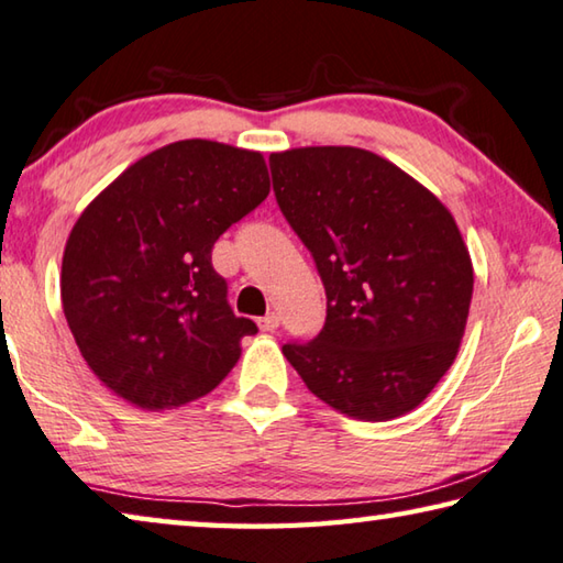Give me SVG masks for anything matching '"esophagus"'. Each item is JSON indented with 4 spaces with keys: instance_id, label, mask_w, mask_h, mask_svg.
<instances>
[{
    "instance_id": "esophagus-1",
    "label": "esophagus",
    "mask_w": 563,
    "mask_h": 563,
    "mask_svg": "<svg viewBox=\"0 0 563 563\" xmlns=\"http://www.w3.org/2000/svg\"><path fill=\"white\" fill-rule=\"evenodd\" d=\"M260 329H262V331H274V329H279V317H276L274 311H272V313H266V317H262V319H260Z\"/></svg>"
}]
</instances>
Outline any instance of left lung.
<instances>
[{
  "instance_id": "1",
  "label": "left lung",
  "mask_w": 563,
  "mask_h": 563,
  "mask_svg": "<svg viewBox=\"0 0 563 563\" xmlns=\"http://www.w3.org/2000/svg\"><path fill=\"white\" fill-rule=\"evenodd\" d=\"M274 195L327 289L317 339L284 356L313 396L358 420L416 410L465 336L472 260L455 217L386 157L351 145L269 155Z\"/></svg>"
}]
</instances>
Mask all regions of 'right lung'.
I'll list each match as a JSON object with an SVG mask.
<instances>
[{
	"label": "right lung",
	"mask_w": 563,
	"mask_h": 563,
	"mask_svg": "<svg viewBox=\"0 0 563 563\" xmlns=\"http://www.w3.org/2000/svg\"><path fill=\"white\" fill-rule=\"evenodd\" d=\"M266 195L262 153L192 137L141 157L78 217L62 262L64 317L118 398L170 410L234 368L256 323L227 303L212 246Z\"/></svg>",
	"instance_id": "right-lung-1"
}]
</instances>
